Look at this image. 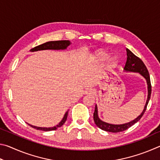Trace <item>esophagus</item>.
<instances>
[{"mask_svg": "<svg viewBox=\"0 0 160 160\" xmlns=\"http://www.w3.org/2000/svg\"><path fill=\"white\" fill-rule=\"evenodd\" d=\"M88 93H90V94H92V93H93V91H92V90H91V89H90V90H88Z\"/></svg>", "mask_w": 160, "mask_h": 160, "instance_id": "obj_1", "label": "esophagus"}]
</instances>
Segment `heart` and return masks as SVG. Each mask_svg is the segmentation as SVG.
Instances as JSON below:
<instances>
[{"mask_svg":"<svg viewBox=\"0 0 160 160\" xmlns=\"http://www.w3.org/2000/svg\"><path fill=\"white\" fill-rule=\"evenodd\" d=\"M109 58H110V54L107 53L106 52H102L98 54V56H97V60L99 62H104L107 61ZM117 63H118L117 58H114L109 62V66L110 67H114L117 64Z\"/></svg>","mask_w":160,"mask_h":160,"instance_id":"obj_1","label":"heart"}]
</instances>
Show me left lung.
I'll return each instance as SVG.
<instances>
[{
	"mask_svg": "<svg viewBox=\"0 0 160 160\" xmlns=\"http://www.w3.org/2000/svg\"><path fill=\"white\" fill-rule=\"evenodd\" d=\"M126 52H127V60L126 63L124 67V71L126 72H138V73L142 75V76L145 78L146 82H147L148 85V98L147 101H146V104L145 105L144 109L140 113V115L138 116L137 118H135L134 120H132L130 122L123 123V124H112L109 123L104 121H102L101 119L99 118L98 116V109H97V104L95 105V109H94V123L98 126L99 128H101L103 131H108V132H118L123 131H126L130 127L134 125L135 123H137L140 118H142V116L144 114V113L146 110V108L148 104V102L150 101V96H151V83H150V74H149L148 70L146 68L145 65L143 63L141 59L139 58L138 56H136L135 54L131 52L128 48H126Z\"/></svg>",
	"mask_w": 160,
	"mask_h": 160,
	"instance_id": "left-lung-1",
	"label": "left lung"
}]
</instances>
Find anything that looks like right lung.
Wrapping results in <instances>:
<instances>
[{"mask_svg":"<svg viewBox=\"0 0 160 160\" xmlns=\"http://www.w3.org/2000/svg\"><path fill=\"white\" fill-rule=\"evenodd\" d=\"M71 42L68 40H62V41H51V42H46L44 44H42L41 45L37 46V47L32 48L30 50L31 52H34V51H41V50H48V49H51V50H65L66 49L67 47L70 45ZM68 110L65 113L63 118H62L61 122L59 123L58 125L53 127H49V128H46V127H37L35 126H32L31 124L28 123V125L30 126L32 128H34L37 130H39V131H54V130H56L58 128H60L66 122L67 117H68Z\"/></svg>","mask_w":160,"mask_h":160,"instance_id":"add662e5","label":"right lung"}]
</instances>
